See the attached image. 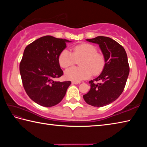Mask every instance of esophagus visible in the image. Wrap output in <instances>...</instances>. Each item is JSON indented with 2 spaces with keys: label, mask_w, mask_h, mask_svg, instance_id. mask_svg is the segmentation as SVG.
<instances>
[{
  "label": "esophagus",
  "mask_w": 147,
  "mask_h": 147,
  "mask_svg": "<svg viewBox=\"0 0 147 147\" xmlns=\"http://www.w3.org/2000/svg\"><path fill=\"white\" fill-rule=\"evenodd\" d=\"M72 83H73V84H80L81 82H76V81H73L72 82Z\"/></svg>",
  "instance_id": "1"
}]
</instances>
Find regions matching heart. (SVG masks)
I'll list each match as a JSON object with an SVG mask.
<instances>
[{
  "label": "heart",
  "mask_w": 147,
  "mask_h": 147,
  "mask_svg": "<svg viewBox=\"0 0 147 147\" xmlns=\"http://www.w3.org/2000/svg\"><path fill=\"white\" fill-rule=\"evenodd\" d=\"M80 61V67L69 68L65 72V76L68 80L80 82L90 78L92 74L98 75L105 67L106 59L102 54L97 52L95 46L90 43H84L77 45L73 48V53L65 49L59 54L58 61L63 68H67Z\"/></svg>",
  "instance_id": "1"
}]
</instances>
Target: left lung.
I'll use <instances>...</instances> for the list:
<instances>
[{
  "label": "left lung",
  "instance_id": "left-lung-1",
  "mask_svg": "<svg viewBox=\"0 0 147 147\" xmlns=\"http://www.w3.org/2000/svg\"><path fill=\"white\" fill-rule=\"evenodd\" d=\"M87 41L99 45L106 65L100 75L89 82L90 90L83 97L89 105L105 106L117 99L124 90L130 72L127 54L123 46L108 37L98 36Z\"/></svg>",
  "mask_w": 147,
  "mask_h": 147
}]
</instances>
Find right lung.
Instances as JSON below:
<instances>
[{
	"instance_id": "1",
	"label": "right lung",
	"mask_w": 147,
	"mask_h": 147,
	"mask_svg": "<svg viewBox=\"0 0 147 147\" xmlns=\"http://www.w3.org/2000/svg\"><path fill=\"white\" fill-rule=\"evenodd\" d=\"M66 42L69 41L46 36L24 49L19 65L22 82L29 97L42 106L52 107L60 102L71 84L54 81L63 74L58 57Z\"/></svg>"
}]
</instances>
